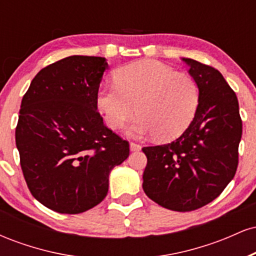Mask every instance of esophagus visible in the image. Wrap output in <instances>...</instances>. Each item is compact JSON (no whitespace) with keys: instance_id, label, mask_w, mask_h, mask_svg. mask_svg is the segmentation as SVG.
Instances as JSON below:
<instances>
[{"instance_id":"obj_1","label":"esophagus","mask_w":256,"mask_h":256,"mask_svg":"<svg viewBox=\"0 0 256 256\" xmlns=\"http://www.w3.org/2000/svg\"><path fill=\"white\" fill-rule=\"evenodd\" d=\"M140 149V144H137V143H134V142L130 143V150L131 152H138Z\"/></svg>"}]
</instances>
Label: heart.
Masks as SVG:
<instances>
[{
  "label": "heart",
  "mask_w": 256,
  "mask_h": 256,
  "mask_svg": "<svg viewBox=\"0 0 256 256\" xmlns=\"http://www.w3.org/2000/svg\"><path fill=\"white\" fill-rule=\"evenodd\" d=\"M114 83L100 90L98 110L112 128H122L137 110L140 116L128 131L134 136L177 138L198 110L200 90L194 78L158 61L125 64L116 72Z\"/></svg>",
  "instance_id": "obj_1"
}]
</instances>
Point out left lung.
Instances as JSON below:
<instances>
[{"label": "left lung", "instance_id": "obj_1", "mask_svg": "<svg viewBox=\"0 0 256 256\" xmlns=\"http://www.w3.org/2000/svg\"><path fill=\"white\" fill-rule=\"evenodd\" d=\"M200 90L189 128L171 143L142 149L148 162L143 190L171 210L190 212L214 198L234 177L242 120L238 100L218 70L182 58Z\"/></svg>", "mask_w": 256, "mask_h": 256}]
</instances>
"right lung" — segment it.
I'll list each match as a JSON object with an SVG mask.
<instances>
[{"instance_id":"obj_1","label":"right lung","mask_w":256,"mask_h":256,"mask_svg":"<svg viewBox=\"0 0 256 256\" xmlns=\"http://www.w3.org/2000/svg\"><path fill=\"white\" fill-rule=\"evenodd\" d=\"M107 68L104 58H64L40 70L22 98L16 130L20 165L32 196L58 213L98 206L110 171L130 154L98 112Z\"/></svg>"}]
</instances>
